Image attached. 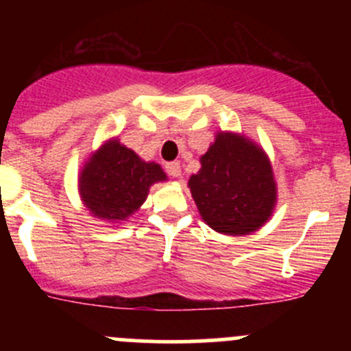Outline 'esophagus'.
<instances>
[{"instance_id":"34e87169","label":"esophagus","mask_w":351,"mask_h":351,"mask_svg":"<svg viewBox=\"0 0 351 351\" xmlns=\"http://www.w3.org/2000/svg\"><path fill=\"white\" fill-rule=\"evenodd\" d=\"M166 171H168V175L173 176V178H178V176H182V165H180L178 161L168 162V165H166Z\"/></svg>"}]
</instances>
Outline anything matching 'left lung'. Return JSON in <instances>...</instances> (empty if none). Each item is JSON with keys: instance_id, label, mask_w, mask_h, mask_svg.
Listing matches in <instances>:
<instances>
[{"instance_id": "obj_1", "label": "left lung", "mask_w": 351, "mask_h": 351, "mask_svg": "<svg viewBox=\"0 0 351 351\" xmlns=\"http://www.w3.org/2000/svg\"><path fill=\"white\" fill-rule=\"evenodd\" d=\"M189 180L198 212L221 234L258 231L277 204L270 159L258 144L234 132H219Z\"/></svg>"}]
</instances>
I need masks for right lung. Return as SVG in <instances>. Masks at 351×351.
I'll list each match as a JSON object with an SVG mask.
<instances>
[{"label":"right lung","instance_id":"obj_1","mask_svg":"<svg viewBox=\"0 0 351 351\" xmlns=\"http://www.w3.org/2000/svg\"><path fill=\"white\" fill-rule=\"evenodd\" d=\"M165 180L161 166L143 161L119 139H110L84 162L77 186L93 217L119 222L146 202L151 185Z\"/></svg>","mask_w":351,"mask_h":351}]
</instances>
